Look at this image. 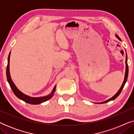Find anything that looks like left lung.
<instances>
[{
    "mask_svg": "<svg viewBox=\"0 0 134 134\" xmlns=\"http://www.w3.org/2000/svg\"><path fill=\"white\" fill-rule=\"evenodd\" d=\"M115 36L118 38V39L120 40V41H121V38L119 37V36L117 35H115ZM128 72H129V68H128V65H127V54L126 55V71H125V75H124V81L122 82V84L121 85V87H120V88L119 89V90L118 91V92H117L116 94H115L114 96L113 97H111V98L109 99L105 100V101L104 102H98V104H103V103H106V102H108L109 101H110V100H113L116 99L117 97H118L120 94L121 92L122 88H124V86L125 85L126 81H127V77H128Z\"/></svg>",
    "mask_w": 134,
    "mask_h": 134,
    "instance_id": "1",
    "label": "left lung"
}]
</instances>
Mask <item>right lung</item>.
I'll return each instance as SVG.
<instances>
[{"label":"right lung","instance_id":"add662e5","mask_svg":"<svg viewBox=\"0 0 134 134\" xmlns=\"http://www.w3.org/2000/svg\"><path fill=\"white\" fill-rule=\"evenodd\" d=\"M10 54H11V52H10V54H9V55H8V65H7V67L6 73H7V80H8V82L9 83V84H10L11 88H12V91H13L14 94H15L18 98L20 99L23 100L24 102H27V103H29L30 104H39L43 103V102H44L47 101V100L50 99L52 98L53 96H54L55 91V89H56V85L54 87L52 92H51L50 94L47 95V96H42V97L29 96H28V95L25 94L24 93L21 92V91L15 85V84L14 83V82H13L12 77H11V76H10Z\"/></svg>","mask_w":134,"mask_h":134}]
</instances>
